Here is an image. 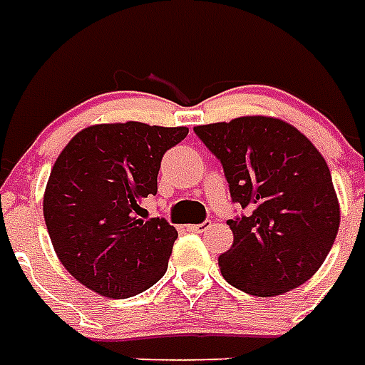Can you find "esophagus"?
I'll return each mask as SVG.
<instances>
[{"instance_id":"1","label":"esophagus","mask_w":365,"mask_h":365,"mask_svg":"<svg viewBox=\"0 0 365 365\" xmlns=\"http://www.w3.org/2000/svg\"><path fill=\"white\" fill-rule=\"evenodd\" d=\"M211 227V222L205 221V222H201V225H190V230H193V232H203V230H207Z\"/></svg>"}]
</instances>
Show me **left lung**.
Masks as SVG:
<instances>
[{
	"mask_svg": "<svg viewBox=\"0 0 365 365\" xmlns=\"http://www.w3.org/2000/svg\"><path fill=\"white\" fill-rule=\"evenodd\" d=\"M193 130L221 160L232 201L248 211L229 221L235 240L219 256L222 277L256 297H275L311 279L340 225L321 152L293 125L266 115Z\"/></svg>",
	"mask_w": 365,
	"mask_h": 365,
	"instance_id": "1",
	"label": "left lung"
}]
</instances>
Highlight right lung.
Here are the masks:
<instances>
[{
  "instance_id": "obj_1",
  "label": "right lung",
  "mask_w": 365,
  "mask_h": 365,
  "mask_svg": "<svg viewBox=\"0 0 365 365\" xmlns=\"http://www.w3.org/2000/svg\"><path fill=\"white\" fill-rule=\"evenodd\" d=\"M187 127L138 120L82 128L51 170L43 213L62 266L109 299L143 293L166 274L178 230L146 219L140 207L158 191L162 156Z\"/></svg>"
}]
</instances>
